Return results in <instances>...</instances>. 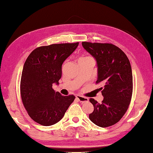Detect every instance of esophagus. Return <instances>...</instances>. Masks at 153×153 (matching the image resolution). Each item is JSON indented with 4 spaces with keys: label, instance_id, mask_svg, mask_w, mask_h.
<instances>
[{
    "label": "esophagus",
    "instance_id": "esophagus-1",
    "mask_svg": "<svg viewBox=\"0 0 153 153\" xmlns=\"http://www.w3.org/2000/svg\"><path fill=\"white\" fill-rule=\"evenodd\" d=\"M76 99L79 100L80 102H87L89 101V99L87 98V97H83V96H79V95H77L76 96Z\"/></svg>",
    "mask_w": 153,
    "mask_h": 153
}]
</instances>
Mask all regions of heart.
Listing matches in <instances>:
<instances>
[{"label": "heart", "mask_w": 153, "mask_h": 153, "mask_svg": "<svg viewBox=\"0 0 153 153\" xmlns=\"http://www.w3.org/2000/svg\"><path fill=\"white\" fill-rule=\"evenodd\" d=\"M81 59H91V57H81Z\"/></svg>", "instance_id": "b5f03b06"}]
</instances>
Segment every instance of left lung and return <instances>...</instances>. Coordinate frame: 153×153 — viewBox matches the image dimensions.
<instances>
[{"instance_id":"1","label":"left lung","mask_w":153,"mask_h":153,"mask_svg":"<svg viewBox=\"0 0 153 153\" xmlns=\"http://www.w3.org/2000/svg\"><path fill=\"white\" fill-rule=\"evenodd\" d=\"M82 45L96 60L97 80L102 82V103L91 98L94 110L89 119L101 127L119 122L128 109L133 91V76L129 60L121 49L111 43L82 42Z\"/></svg>"}]
</instances>
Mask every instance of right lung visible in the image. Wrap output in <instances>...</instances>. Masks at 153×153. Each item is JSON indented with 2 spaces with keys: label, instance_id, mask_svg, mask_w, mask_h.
Returning a JSON list of instances; mask_svg holds the SVG:
<instances>
[{
  "label": "right lung",
  "instance_id": "add662e5",
  "mask_svg": "<svg viewBox=\"0 0 153 153\" xmlns=\"http://www.w3.org/2000/svg\"><path fill=\"white\" fill-rule=\"evenodd\" d=\"M78 45L79 42H75L39 47L25 62L20 82L21 97L27 114L39 124H56L74 100L73 95L62 96L52 86L59 84L62 64Z\"/></svg>",
  "mask_w": 153,
  "mask_h": 153
}]
</instances>
